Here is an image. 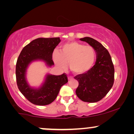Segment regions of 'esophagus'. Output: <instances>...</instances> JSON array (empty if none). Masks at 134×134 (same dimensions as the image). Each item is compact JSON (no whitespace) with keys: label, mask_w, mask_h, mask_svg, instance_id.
I'll return each mask as SVG.
<instances>
[{"label":"esophagus","mask_w":134,"mask_h":134,"mask_svg":"<svg viewBox=\"0 0 134 134\" xmlns=\"http://www.w3.org/2000/svg\"><path fill=\"white\" fill-rule=\"evenodd\" d=\"M72 79H73V77H71V76H69L68 77V80H69V81H70V80Z\"/></svg>","instance_id":"obj_1"}]
</instances>
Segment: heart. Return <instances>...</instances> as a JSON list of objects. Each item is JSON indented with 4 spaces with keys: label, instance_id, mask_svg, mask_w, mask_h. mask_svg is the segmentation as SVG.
<instances>
[{
    "label": "heart",
    "instance_id": "obj_1",
    "mask_svg": "<svg viewBox=\"0 0 134 134\" xmlns=\"http://www.w3.org/2000/svg\"><path fill=\"white\" fill-rule=\"evenodd\" d=\"M53 62L59 68L64 69L69 62V69L77 74H82L90 70L94 65L96 52L91 46H85L76 41L63 44L60 52L55 50Z\"/></svg>",
    "mask_w": 134,
    "mask_h": 134
}]
</instances>
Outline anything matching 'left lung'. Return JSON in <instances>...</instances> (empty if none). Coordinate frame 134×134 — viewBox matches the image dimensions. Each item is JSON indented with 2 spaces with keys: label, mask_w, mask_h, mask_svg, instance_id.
<instances>
[{
  "label": "left lung",
  "mask_w": 134,
  "mask_h": 134,
  "mask_svg": "<svg viewBox=\"0 0 134 134\" xmlns=\"http://www.w3.org/2000/svg\"><path fill=\"white\" fill-rule=\"evenodd\" d=\"M93 47L96 52L94 65L86 73L74 77L79 82L76 93L80 99L88 103L100 101L110 91L114 82L115 69L111 56L107 49L96 40L81 38Z\"/></svg>",
  "instance_id": "left-lung-1"
}]
</instances>
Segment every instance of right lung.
I'll return each instance as SVG.
<instances>
[{
  "label": "right lung",
  "mask_w": 134,
  "mask_h": 134,
  "mask_svg": "<svg viewBox=\"0 0 134 134\" xmlns=\"http://www.w3.org/2000/svg\"><path fill=\"white\" fill-rule=\"evenodd\" d=\"M60 38H39L25 46L18 58L16 67L17 85L21 93L31 103L36 105L50 104L56 99L63 85L68 82L67 75L55 76L47 74L44 82L38 88L31 87L26 79L27 69L35 61L40 60L48 67L54 65L52 54L60 42Z\"/></svg>",
  "instance_id": "obj_1"
}]
</instances>
